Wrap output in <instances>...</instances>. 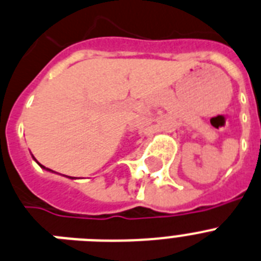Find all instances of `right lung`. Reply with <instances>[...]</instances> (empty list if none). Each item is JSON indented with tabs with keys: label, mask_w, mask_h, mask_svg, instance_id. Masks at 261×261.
Here are the masks:
<instances>
[{
	"label": "right lung",
	"mask_w": 261,
	"mask_h": 261,
	"mask_svg": "<svg viewBox=\"0 0 261 261\" xmlns=\"http://www.w3.org/2000/svg\"><path fill=\"white\" fill-rule=\"evenodd\" d=\"M33 158H34V157H33ZM34 160H35V158H34ZM35 161H37V160H35ZM37 164H38V165H39V166H41V168H42V169H46V170H47V171H53V170H50V169H47V168H44L43 165H41V164H39V162H38V161H37Z\"/></svg>",
	"instance_id": "obj_1"
}]
</instances>
